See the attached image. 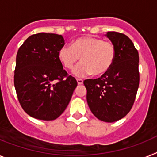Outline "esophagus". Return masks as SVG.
<instances>
[{"mask_svg": "<svg viewBox=\"0 0 157 157\" xmlns=\"http://www.w3.org/2000/svg\"><path fill=\"white\" fill-rule=\"evenodd\" d=\"M76 81H77V84H78V85H82L83 84L82 79H76Z\"/></svg>", "mask_w": 157, "mask_h": 157, "instance_id": "1", "label": "esophagus"}]
</instances>
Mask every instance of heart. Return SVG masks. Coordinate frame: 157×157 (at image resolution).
<instances>
[{
    "instance_id": "b5f03b06",
    "label": "heart",
    "mask_w": 157,
    "mask_h": 157,
    "mask_svg": "<svg viewBox=\"0 0 157 157\" xmlns=\"http://www.w3.org/2000/svg\"><path fill=\"white\" fill-rule=\"evenodd\" d=\"M116 56L117 48L113 42L94 36L77 38L71 46L64 45L58 51L59 60L67 69H72L81 57L82 62L73 70L76 76L105 74L113 67Z\"/></svg>"
}]
</instances>
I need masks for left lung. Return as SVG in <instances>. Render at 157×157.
<instances>
[{
	"label": "left lung",
	"mask_w": 157,
	"mask_h": 157,
	"mask_svg": "<svg viewBox=\"0 0 157 157\" xmlns=\"http://www.w3.org/2000/svg\"><path fill=\"white\" fill-rule=\"evenodd\" d=\"M105 36L117 48L110 70L97 79L84 81L87 102L95 117L105 122H115L129 113L140 82L139 54L126 35L108 32Z\"/></svg>",
	"instance_id": "8db88e82"
}]
</instances>
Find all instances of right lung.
I'll use <instances>...</instances> for the list:
<instances>
[{
	"mask_svg": "<svg viewBox=\"0 0 157 157\" xmlns=\"http://www.w3.org/2000/svg\"><path fill=\"white\" fill-rule=\"evenodd\" d=\"M64 44L61 35L40 33L28 37L18 49L14 86L24 111L36 119L60 117L77 86L59 60L58 51Z\"/></svg>",
	"mask_w": 157,
	"mask_h": 157,
	"instance_id": "add662e5",
	"label": "right lung"
}]
</instances>
